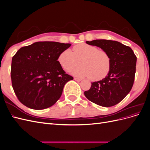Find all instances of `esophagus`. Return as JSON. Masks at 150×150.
<instances>
[{"instance_id": "1", "label": "esophagus", "mask_w": 150, "mask_h": 150, "mask_svg": "<svg viewBox=\"0 0 150 150\" xmlns=\"http://www.w3.org/2000/svg\"><path fill=\"white\" fill-rule=\"evenodd\" d=\"M74 79L76 81H78V82H79V81H81V80H82L81 79H80V78H74Z\"/></svg>"}]
</instances>
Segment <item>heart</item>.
Masks as SVG:
<instances>
[{
  "label": "heart",
  "mask_w": 150,
  "mask_h": 150,
  "mask_svg": "<svg viewBox=\"0 0 150 150\" xmlns=\"http://www.w3.org/2000/svg\"><path fill=\"white\" fill-rule=\"evenodd\" d=\"M58 62L66 71H72L75 76L88 77L92 81H99L107 76L111 69V61L109 54L103 50L86 43L74 46L72 51L65 49L58 56Z\"/></svg>",
  "instance_id": "obj_1"
}]
</instances>
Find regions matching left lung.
Returning <instances> with one entry per match:
<instances>
[{
    "instance_id": "obj_1",
    "label": "left lung",
    "mask_w": 150,
    "mask_h": 150,
    "mask_svg": "<svg viewBox=\"0 0 150 150\" xmlns=\"http://www.w3.org/2000/svg\"><path fill=\"white\" fill-rule=\"evenodd\" d=\"M86 42L106 51L111 58V66L105 78L91 83V88L84 92L85 96L99 106H115L127 96L133 87L137 56L131 47L115 40L96 39Z\"/></svg>"
}]
</instances>
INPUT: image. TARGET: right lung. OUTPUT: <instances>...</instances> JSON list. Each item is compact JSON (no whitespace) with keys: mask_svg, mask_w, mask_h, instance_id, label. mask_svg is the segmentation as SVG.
Returning <instances> with one entry per match:
<instances>
[{"mask_svg":"<svg viewBox=\"0 0 150 150\" xmlns=\"http://www.w3.org/2000/svg\"><path fill=\"white\" fill-rule=\"evenodd\" d=\"M71 44L36 42L21 47L12 59V88L19 101L34 110L52 106L60 98L65 84L73 79L57 59Z\"/></svg>","mask_w":150,"mask_h":150,"instance_id":"add662e5","label":"right lung"}]
</instances>
